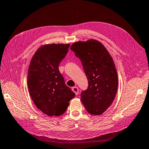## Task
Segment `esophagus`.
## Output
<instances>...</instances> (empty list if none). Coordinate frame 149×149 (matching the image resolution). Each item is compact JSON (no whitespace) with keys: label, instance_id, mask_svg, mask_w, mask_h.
I'll use <instances>...</instances> for the list:
<instances>
[{"label":"esophagus","instance_id":"1","mask_svg":"<svg viewBox=\"0 0 149 149\" xmlns=\"http://www.w3.org/2000/svg\"><path fill=\"white\" fill-rule=\"evenodd\" d=\"M72 91L74 92L76 95H78V88L77 87H73L72 88Z\"/></svg>","mask_w":149,"mask_h":149}]
</instances>
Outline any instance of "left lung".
<instances>
[{
  "instance_id": "8db88e82",
  "label": "left lung",
  "mask_w": 149,
  "mask_h": 149,
  "mask_svg": "<svg viewBox=\"0 0 149 149\" xmlns=\"http://www.w3.org/2000/svg\"><path fill=\"white\" fill-rule=\"evenodd\" d=\"M83 65L88 82L81 101L89 113L100 115L113 102L118 88V75L110 53L95 39L77 41L71 46Z\"/></svg>"
}]
</instances>
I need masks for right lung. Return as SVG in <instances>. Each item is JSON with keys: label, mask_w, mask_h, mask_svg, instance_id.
<instances>
[{"label": "right lung", "mask_w": 149, "mask_h": 149, "mask_svg": "<svg viewBox=\"0 0 149 149\" xmlns=\"http://www.w3.org/2000/svg\"><path fill=\"white\" fill-rule=\"evenodd\" d=\"M69 44H47L41 46L30 62L27 86L30 95L39 110L49 116L63 114L74 97L66 86L58 65L68 52Z\"/></svg>", "instance_id": "right-lung-1"}]
</instances>
